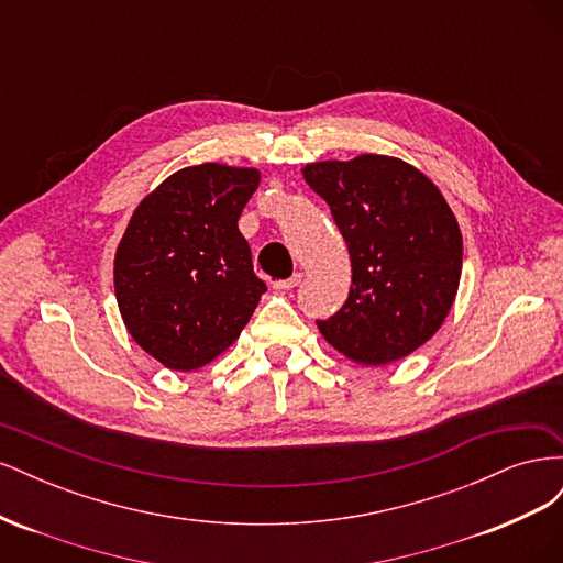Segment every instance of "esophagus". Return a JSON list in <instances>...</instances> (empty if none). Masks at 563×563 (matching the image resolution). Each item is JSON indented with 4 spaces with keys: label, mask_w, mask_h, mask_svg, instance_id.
<instances>
[{
    "label": "esophagus",
    "mask_w": 563,
    "mask_h": 563,
    "mask_svg": "<svg viewBox=\"0 0 563 563\" xmlns=\"http://www.w3.org/2000/svg\"><path fill=\"white\" fill-rule=\"evenodd\" d=\"M300 279H302V275L300 272H296V275H291L288 279H282V282H275L272 286H275L277 291H291V288H296L300 284Z\"/></svg>",
    "instance_id": "1"
}]
</instances>
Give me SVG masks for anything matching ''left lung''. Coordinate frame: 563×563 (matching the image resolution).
Masks as SVG:
<instances>
[{"mask_svg":"<svg viewBox=\"0 0 563 563\" xmlns=\"http://www.w3.org/2000/svg\"><path fill=\"white\" fill-rule=\"evenodd\" d=\"M302 178L329 203L352 261L343 308L319 333L347 360L385 366L416 352L449 317L463 234L439 187L404 159L314 162Z\"/></svg>","mask_w":563,"mask_h":563,"instance_id":"1","label":"left lung"}]
</instances>
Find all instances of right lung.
<instances>
[{
	"label": "right lung",
	"mask_w": 563,
	"mask_h": 563,
	"mask_svg": "<svg viewBox=\"0 0 563 563\" xmlns=\"http://www.w3.org/2000/svg\"><path fill=\"white\" fill-rule=\"evenodd\" d=\"M258 168H180L135 207L114 253V296L124 327L172 371L223 354L267 291L253 275L240 220Z\"/></svg>",
	"instance_id": "right-lung-1"
}]
</instances>
